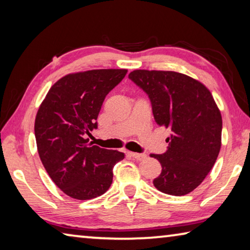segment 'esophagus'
<instances>
[{
	"label": "esophagus",
	"mask_w": 250,
	"mask_h": 250,
	"mask_svg": "<svg viewBox=\"0 0 250 250\" xmlns=\"http://www.w3.org/2000/svg\"><path fill=\"white\" fill-rule=\"evenodd\" d=\"M129 155L132 156L133 159L138 160V161H141V160H145L146 158V155L145 153H134V152H129Z\"/></svg>",
	"instance_id": "obj_1"
}]
</instances>
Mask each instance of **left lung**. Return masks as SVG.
<instances>
[{
  "label": "left lung",
  "mask_w": 250,
  "mask_h": 250,
  "mask_svg": "<svg viewBox=\"0 0 250 250\" xmlns=\"http://www.w3.org/2000/svg\"><path fill=\"white\" fill-rule=\"evenodd\" d=\"M129 78L149 96L154 120L171 130L163 154H151L162 167L153 180L160 192L182 196L208 174L222 146V115L210 91L176 71L138 69Z\"/></svg>",
  "instance_id": "left-lung-1"
}]
</instances>
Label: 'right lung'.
Wrapping results in <instances>:
<instances>
[{
    "instance_id": "right-lung-1",
    "label": "right lung",
    "mask_w": 250,
    "mask_h": 250,
    "mask_svg": "<svg viewBox=\"0 0 250 250\" xmlns=\"http://www.w3.org/2000/svg\"><path fill=\"white\" fill-rule=\"evenodd\" d=\"M126 69H94L66 75L55 83L40 105L35 138L42 163L59 188L76 200L108 191L112 168L125 159L117 150L92 146L86 134L97 129L105 96Z\"/></svg>"
}]
</instances>
